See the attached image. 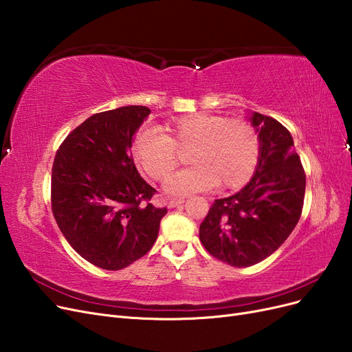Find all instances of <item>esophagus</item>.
Wrapping results in <instances>:
<instances>
[{"mask_svg":"<svg viewBox=\"0 0 352 352\" xmlns=\"http://www.w3.org/2000/svg\"><path fill=\"white\" fill-rule=\"evenodd\" d=\"M184 202H185L184 198H170L168 202H167V207L168 208H175V207H177L180 204H184Z\"/></svg>","mask_w":352,"mask_h":352,"instance_id":"esophagus-1","label":"esophagus"}]
</instances>
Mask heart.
<instances>
[{"label": "heart", "mask_w": 352, "mask_h": 352, "mask_svg": "<svg viewBox=\"0 0 352 352\" xmlns=\"http://www.w3.org/2000/svg\"><path fill=\"white\" fill-rule=\"evenodd\" d=\"M158 131L135 138V162L153 180L162 182L180 164V154L189 151L192 167L168 177L170 194H190L214 186L239 189L257 170L261 142L255 127L243 119L197 113L168 122Z\"/></svg>", "instance_id": "heart-1"}]
</instances>
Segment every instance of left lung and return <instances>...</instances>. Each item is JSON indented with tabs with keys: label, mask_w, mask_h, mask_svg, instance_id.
I'll return each instance as SVG.
<instances>
[{
	"label": "left lung",
	"mask_w": 352,
	"mask_h": 352,
	"mask_svg": "<svg viewBox=\"0 0 352 352\" xmlns=\"http://www.w3.org/2000/svg\"><path fill=\"white\" fill-rule=\"evenodd\" d=\"M261 142L260 162L238 194L216 199L199 226V241L212 257L233 267L267 258L301 217L305 172L292 136L273 117L254 113Z\"/></svg>",
	"instance_id": "left-lung-1"
}]
</instances>
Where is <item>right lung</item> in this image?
<instances>
[{
  "instance_id": "right-lung-1",
  "label": "right lung",
  "mask_w": 352,
  "mask_h": 352,
  "mask_svg": "<svg viewBox=\"0 0 352 352\" xmlns=\"http://www.w3.org/2000/svg\"><path fill=\"white\" fill-rule=\"evenodd\" d=\"M151 110L127 105L102 111L73 129L51 172V208L63 235L82 258L120 270L153 248L167 208L138 173L131 146Z\"/></svg>"
}]
</instances>
